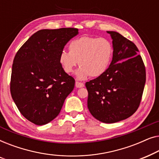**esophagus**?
Masks as SVG:
<instances>
[{"mask_svg": "<svg viewBox=\"0 0 159 159\" xmlns=\"http://www.w3.org/2000/svg\"><path fill=\"white\" fill-rule=\"evenodd\" d=\"M75 86L77 87L78 88H82V87L84 86V83H82V82H75Z\"/></svg>", "mask_w": 159, "mask_h": 159, "instance_id": "esophagus-1", "label": "esophagus"}]
</instances>
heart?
Listing matches in <instances>:
<instances>
[{
	"label": "heart",
	"instance_id": "b5f03b06",
	"mask_svg": "<svg viewBox=\"0 0 159 159\" xmlns=\"http://www.w3.org/2000/svg\"><path fill=\"white\" fill-rule=\"evenodd\" d=\"M69 51L61 52L58 61L68 74L73 73L79 63L80 67L76 77L80 80H85L90 75L98 77L103 75L114 56V48L109 40L93 36H82L72 40L69 45Z\"/></svg>",
	"mask_w": 159,
	"mask_h": 159
}]
</instances>
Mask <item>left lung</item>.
<instances>
[{"mask_svg": "<svg viewBox=\"0 0 159 159\" xmlns=\"http://www.w3.org/2000/svg\"><path fill=\"white\" fill-rule=\"evenodd\" d=\"M114 56L103 75L87 82L88 108L93 117L111 124L131 116L140 105L145 84V68L132 41L114 31Z\"/></svg>", "mask_w": 159, "mask_h": 159, "instance_id": "obj_1", "label": "left lung"}]
</instances>
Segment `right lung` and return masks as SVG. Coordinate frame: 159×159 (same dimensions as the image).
Here are the masks:
<instances>
[{
    "label": "right lung",
    "mask_w": 159,
    "mask_h": 159,
    "mask_svg": "<svg viewBox=\"0 0 159 159\" xmlns=\"http://www.w3.org/2000/svg\"><path fill=\"white\" fill-rule=\"evenodd\" d=\"M78 33L76 28L39 30L15 56L11 94L21 114L34 125L55 119L75 88V79L64 71L58 56Z\"/></svg>",
    "instance_id": "1"
}]
</instances>
